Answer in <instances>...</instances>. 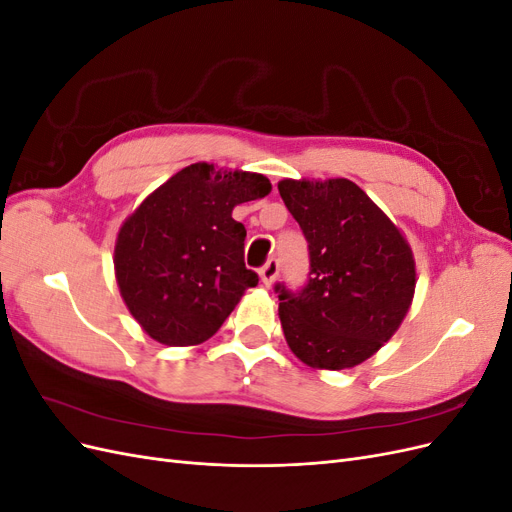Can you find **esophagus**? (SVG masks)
I'll return each mask as SVG.
<instances>
[{
	"label": "esophagus",
	"instance_id": "obj_1",
	"mask_svg": "<svg viewBox=\"0 0 512 512\" xmlns=\"http://www.w3.org/2000/svg\"><path fill=\"white\" fill-rule=\"evenodd\" d=\"M277 273H280V265H277V260H275V258L267 260L265 267L260 269V280H262V284H265L267 288L273 286V282L277 280Z\"/></svg>",
	"mask_w": 512,
	"mask_h": 512
}]
</instances>
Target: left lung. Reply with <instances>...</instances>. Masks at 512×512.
<instances>
[{"mask_svg": "<svg viewBox=\"0 0 512 512\" xmlns=\"http://www.w3.org/2000/svg\"><path fill=\"white\" fill-rule=\"evenodd\" d=\"M277 190L309 247V282L282 284L280 320L297 359L350 369L376 354L404 322L416 265L406 237L350 179H282Z\"/></svg>", "mask_w": 512, "mask_h": 512, "instance_id": "left-lung-1", "label": "left lung"}]
</instances>
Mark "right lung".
<instances>
[{"label": "right lung", "instance_id": "right-lung-1", "mask_svg": "<svg viewBox=\"0 0 512 512\" xmlns=\"http://www.w3.org/2000/svg\"><path fill=\"white\" fill-rule=\"evenodd\" d=\"M271 192L265 175L196 162L153 190L115 241L121 299L166 346L203 344L258 275L245 267V226L232 209Z\"/></svg>", "mask_w": 512, "mask_h": 512}]
</instances>
